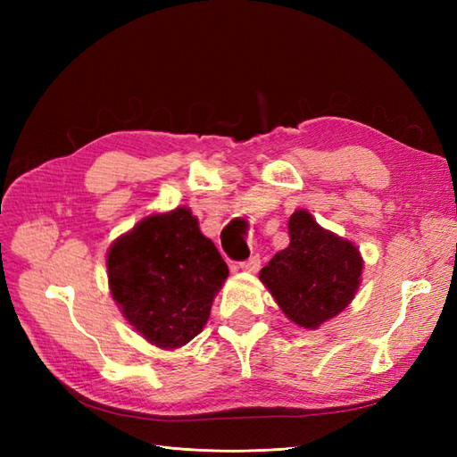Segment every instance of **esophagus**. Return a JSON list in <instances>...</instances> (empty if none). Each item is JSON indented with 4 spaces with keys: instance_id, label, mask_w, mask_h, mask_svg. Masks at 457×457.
<instances>
[{
    "instance_id": "1",
    "label": "esophagus",
    "mask_w": 457,
    "mask_h": 457,
    "mask_svg": "<svg viewBox=\"0 0 457 457\" xmlns=\"http://www.w3.org/2000/svg\"><path fill=\"white\" fill-rule=\"evenodd\" d=\"M259 267H261V257L259 255L249 257L247 261H239V263L236 265V269L249 270V273H255V270H259Z\"/></svg>"
}]
</instances>
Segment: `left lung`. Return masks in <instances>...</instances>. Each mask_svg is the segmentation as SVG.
I'll use <instances>...</instances> for the list:
<instances>
[{
	"mask_svg": "<svg viewBox=\"0 0 457 457\" xmlns=\"http://www.w3.org/2000/svg\"><path fill=\"white\" fill-rule=\"evenodd\" d=\"M288 237L259 277L295 324L314 329L352 303L363 261L353 244L320 228L306 210L290 216Z\"/></svg>",
	"mask_w": 457,
	"mask_h": 457,
	"instance_id": "1",
	"label": "left lung"
}]
</instances>
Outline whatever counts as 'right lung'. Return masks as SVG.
I'll return each instance as SVG.
<instances>
[{
    "mask_svg": "<svg viewBox=\"0 0 457 457\" xmlns=\"http://www.w3.org/2000/svg\"><path fill=\"white\" fill-rule=\"evenodd\" d=\"M228 265L188 208L145 218L108 253L110 288L129 324L159 347L202 332Z\"/></svg>",
    "mask_w": 457,
    "mask_h": 457,
    "instance_id": "right-lung-1",
    "label": "right lung"
}]
</instances>
